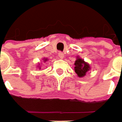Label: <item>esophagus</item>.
<instances>
[{
	"label": "esophagus",
	"mask_w": 122,
	"mask_h": 122,
	"mask_svg": "<svg viewBox=\"0 0 122 122\" xmlns=\"http://www.w3.org/2000/svg\"><path fill=\"white\" fill-rule=\"evenodd\" d=\"M58 56H59L60 58L62 59V58H64V54H63V52H62V51H59L58 52Z\"/></svg>",
	"instance_id": "1"
}]
</instances>
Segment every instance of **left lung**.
Instances as JSON below:
<instances>
[{"label":"left lung","instance_id":"obj_1","mask_svg":"<svg viewBox=\"0 0 122 122\" xmlns=\"http://www.w3.org/2000/svg\"><path fill=\"white\" fill-rule=\"evenodd\" d=\"M74 71L79 77L84 76L86 72L89 71L90 67L86 62H85L84 60L81 58H78L74 63Z\"/></svg>","mask_w":122,"mask_h":122}]
</instances>
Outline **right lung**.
Segmentation results:
<instances>
[{"label": "right lung", "instance_id": "1", "mask_svg": "<svg viewBox=\"0 0 122 122\" xmlns=\"http://www.w3.org/2000/svg\"><path fill=\"white\" fill-rule=\"evenodd\" d=\"M46 60H47V59H46V60H45V61H46Z\"/></svg>", "mask_w": 122, "mask_h": 122}]
</instances>
